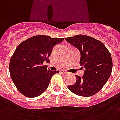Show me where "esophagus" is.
<instances>
[{"mask_svg":"<svg viewBox=\"0 0 120 120\" xmlns=\"http://www.w3.org/2000/svg\"><path fill=\"white\" fill-rule=\"evenodd\" d=\"M60 72H61V73H63V74H67V73H68V72H67L66 71L64 70H61L60 71Z\"/></svg>","mask_w":120,"mask_h":120,"instance_id":"34e87169","label":"esophagus"}]
</instances>
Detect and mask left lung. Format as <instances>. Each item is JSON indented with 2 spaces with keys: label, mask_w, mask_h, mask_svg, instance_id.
Instances as JSON below:
<instances>
[{
  "label": "left lung",
  "mask_w": 120,
  "mask_h": 120,
  "mask_svg": "<svg viewBox=\"0 0 120 120\" xmlns=\"http://www.w3.org/2000/svg\"><path fill=\"white\" fill-rule=\"evenodd\" d=\"M80 51V64L84 73L76 75L77 80L68 88L75 95L91 97L101 90L111 76L112 68L111 55L104 44L92 37L76 35L65 38Z\"/></svg>",
  "instance_id": "1"
}]
</instances>
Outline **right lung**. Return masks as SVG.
Wrapping results in <instances>:
<instances>
[{"mask_svg": "<svg viewBox=\"0 0 120 120\" xmlns=\"http://www.w3.org/2000/svg\"><path fill=\"white\" fill-rule=\"evenodd\" d=\"M63 38H52L38 35L22 42L9 62V73L17 90L24 96L34 98L47 90L52 77L58 71H52L43 65L49 61L52 49Z\"/></svg>", "mask_w": 120, "mask_h": 120, "instance_id": "add662e5", "label": "right lung"}]
</instances>
